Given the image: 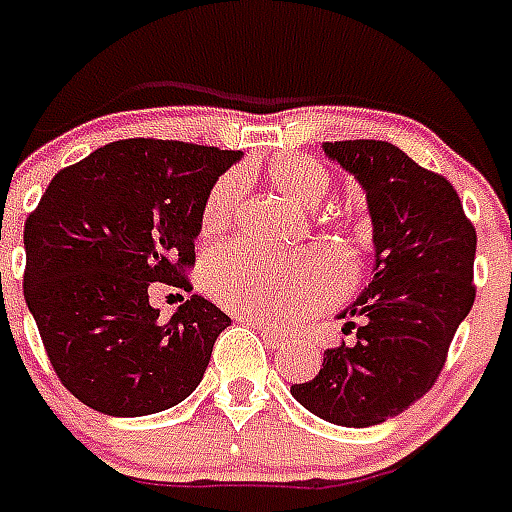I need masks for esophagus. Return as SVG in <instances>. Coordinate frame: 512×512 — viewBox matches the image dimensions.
Wrapping results in <instances>:
<instances>
[{
    "label": "esophagus",
    "mask_w": 512,
    "mask_h": 512,
    "mask_svg": "<svg viewBox=\"0 0 512 512\" xmlns=\"http://www.w3.org/2000/svg\"><path fill=\"white\" fill-rule=\"evenodd\" d=\"M237 322H248V325L256 327V330H259L261 335H267V338H269V341H272V343H282V341H285V338H282V333H277L275 327L267 325V322H259V320H245V317H237Z\"/></svg>",
    "instance_id": "obj_1"
}]
</instances>
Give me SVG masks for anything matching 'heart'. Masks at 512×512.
Masks as SVG:
<instances>
[{
  "instance_id": "heart-1",
  "label": "heart",
  "mask_w": 512,
  "mask_h": 512,
  "mask_svg": "<svg viewBox=\"0 0 512 512\" xmlns=\"http://www.w3.org/2000/svg\"><path fill=\"white\" fill-rule=\"evenodd\" d=\"M269 182L298 206H317L327 190V171L306 155H282L269 166ZM243 192L240 174H224L200 208L203 235H222L235 219ZM208 288L222 306L253 320L285 325L327 304L343 288L341 261L327 248H306L290 259L224 248L208 261Z\"/></svg>"
}]
</instances>
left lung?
<instances>
[{"mask_svg":"<svg viewBox=\"0 0 512 512\" xmlns=\"http://www.w3.org/2000/svg\"><path fill=\"white\" fill-rule=\"evenodd\" d=\"M322 147L365 187L375 267L362 296L341 314L354 341L327 349L322 370L290 386V394L327 423L367 428L407 410L441 375L449 343L476 301V227L452 182L391 142Z\"/></svg>","mask_w":512,"mask_h":512,"instance_id":"left-lung-1","label":"left lung"}]
</instances>
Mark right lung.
<instances>
[{
  "label": "right lung",
  "mask_w": 512,
  "mask_h": 512,
  "mask_svg": "<svg viewBox=\"0 0 512 512\" xmlns=\"http://www.w3.org/2000/svg\"><path fill=\"white\" fill-rule=\"evenodd\" d=\"M240 150L118 140L65 166L28 214L23 296L52 370L79 402L137 418L198 388L230 317L192 293L171 320L150 282L192 290L200 208Z\"/></svg>",
  "instance_id": "add662e5"
}]
</instances>
